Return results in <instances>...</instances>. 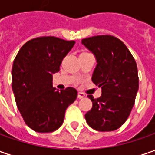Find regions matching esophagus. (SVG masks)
Returning a JSON list of instances; mask_svg holds the SVG:
<instances>
[{
    "mask_svg": "<svg viewBox=\"0 0 155 155\" xmlns=\"http://www.w3.org/2000/svg\"><path fill=\"white\" fill-rule=\"evenodd\" d=\"M77 97L78 99H83V98L85 97V94H83V93H78Z\"/></svg>",
    "mask_w": 155,
    "mask_h": 155,
    "instance_id": "esophagus-1",
    "label": "esophagus"
}]
</instances>
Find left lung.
I'll return each instance as SVG.
<instances>
[{"instance_id": "1", "label": "left lung", "mask_w": 155, "mask_h": 155, "mask_svg": "<svg viewBox=\"0 0 155 155\" xmlns=\"http://www.w3.org/2000/svg\"><path fill=\"white\" fill-rule=\"evenodd\" d=\"M81 44L95 56L92 81L102 92L99 99L88 95L93 107L85 115L86 121L95 130H116L128 119L135 104L139 88L136 61L125 45L113 36H94Z\"/></svg>"}]
</instances>
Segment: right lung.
Listing matches in <instances>:
<instances>
[{
    "label": "right lung",
    "instance_id": "right-lung-1",
    "mask_svg": "<svg viewBox=\"0 0 155 155\" xmlns=\"http://www.w3.org/2000/svg\"><path fill=\"white\" fill-rule=\"evenodd\" d=\"M74 44L55 37L37 38L26 42L14 59L12 89L16 104L26 125L36 132L60 128L68 106L77 98L74 88L59 91L52 86L53 74Z\"/></svg>",
    "mask_w": 155,
    "mask_h": 155
}]
</instances>
